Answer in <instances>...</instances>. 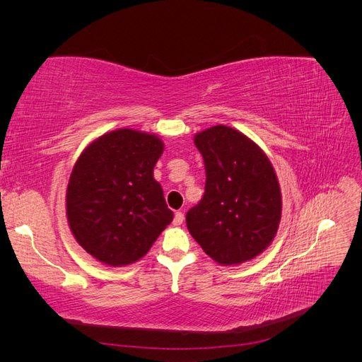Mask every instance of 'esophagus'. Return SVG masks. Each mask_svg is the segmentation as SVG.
Segmentation results:
<instances>
[{
  "mask_svg": "<svg viewBox=\"0 0 362 362\" xmlns=\"http://www.w3.org/2000/svg\"><path fill=\"white\" fill-rule=\"evenodd\" d=\"M184 222V214L181 213V211H177V213H175V217H173V225L175 226H180L181 223Z\"/></svg>",
  "mask_w": 362,
  "mask_h": 362,
  "instance_id": "34e87169",
  "label": "esophagus"
}]
</instances>
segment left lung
<instances>
[{"label":"left lung","instance_id":"8db88e82","mask_svg":"<svg viewBox=\"0 0 362 362\" xmlns=\"http://www.w3.org/2000/svg\"><path fill=\"white\" fill-rule=\"evenodd\" d=\"M205 166L202 199L185 214L190 234L221 264L259 255L281 221V190L269 158L240 131L216 125L196 134Z\"/></svg>","mask_w":362,"mask_h":362}]
</instances>
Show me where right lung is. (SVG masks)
I'll return each mask as SVG.
<instances>
[{
    "label": "right lung",
    "instance_id": "right-lung-1",
    "mask_svg": "<svg viewBox=\"0 0 362 362\" xmlns=\"http://www.w3.org/2000/svg\"><path fill=\"white\" fill-rule=\"evenodd\" d=\"M163 154L157 136L116 129L96 139L76 160L66 192V214L76 242L108 266L144 257L173 218L154 166Z\"/></svg>",
    "mask_w": 362,
    "mask_h": 362
}]
</instances>
